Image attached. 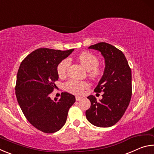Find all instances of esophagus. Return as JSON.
<instances>
[{
  "label": "esophagus",
  "mask_w": 154,
  "mask_h": 154,
  "mask_svg": "<svg viewBox=\"0 0 154 154\" xmlns=\"http://www.w3.org/2000/svg\"><path fill=\"white\" fill-rule=\"evenodd\" d=\"M82 98H82V97H80V96H76V97H75V99H76V100H77V101L82 100Z\"/></svg>",
  "instance_id": "obj_1"
}]
</instances>
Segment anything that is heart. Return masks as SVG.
I'll list each match as a JSON object with an SVG mask.
<instances>
[{"instance_id": "1", "label": "heart", "mask_w": 154, "mask_h": 154, "mask_svg": "<svg viewBox=\"0 0 154 154\" xmlns=\"http://www.w3.org/2000/svg\"><path fill=\"white\" fill-rule=\"evenodd\" d=\"M78 60L82 66L88 71L89 75L92 78H97L101 74V69L98 67V60L93 54L89 52H82L77 56ZM70 64L69 59H64L58 64L57 71L60 77H64L66 74L67 69ZM88 87V83L85 82L77 80H70L65 84L67 91L72 94H79L82 92L83 89Z\"/></svg>"}]
</instances>
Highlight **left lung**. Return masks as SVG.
Listing matches in <instances>:
<instances>
[{
    "mask_svg": "<svg viewBox=\"0 0 154 154\" xmlns=\"http://www.w3.org/2000/svg\"><path fill=\"white\" fill-rule=\"evenodd\" d=\"M88 49L100 52L105 67L94 89L96 92H103V98L97 101L93 95L88 96L91 106L85 111V116L94 126L111 127L122 118L131 99V69L122 51L110 44L101 42Z\"/></svg>",
    "mask_w": 154,
    "mask_h": 154,
    "instance_id": "1",
    "label": "left lung"
}]
</instances>
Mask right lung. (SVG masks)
<instances>
[{"mask_svg": "<svg viewBox=\"0 0 154 154\" xmlns=\"http://www.w3.org/2000/svg\"><path fill=\"white\" fill-rule=\"evenodd\" d=\"M74 49L66 51L39 48L21 63L15 86L18 104L28 121L45 133H54L66 123L68 111L75 102L74 95L62 92L60 98L49 97L58 79L57 68Z\"/></svg>", "mask_w": 154, "mask_h": 154, "instance_id": "1", "label": "right lung"}]
</instances>
